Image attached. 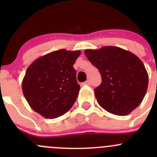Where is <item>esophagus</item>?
I'll return each instance as SVG.
<instances>
[{
	"mask_svg": "<svg viewBox=\"0 0 157 157\" xmlns=\"http://www.w3.org/2000/svg\"><path fill=\"white\" fill-rule=\"evenodd\" d=\"M83 85H87V86H90V80H86V81H85L84 83H83Z\"/></svg>",
	"mask_w": 157,
	"mask_h": 157,
	"instance_id": "esophagus-1",
	"label": "esophagus"
}]
</instances>
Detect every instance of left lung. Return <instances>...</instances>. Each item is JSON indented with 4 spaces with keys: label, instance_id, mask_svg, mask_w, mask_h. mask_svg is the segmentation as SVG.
<instances>
[{
    "label": "left lung",
    "instance_id": "obj_1",
    "mask_svg": "<svg viewBox=\"0 0 157 157\" xmlns=\"http://www.w3.org/2000/svg\"><path fill=\"white\" fill-rule=\"evenodd\" d=\"M84 52L102 76V83L94 90L96 100L102 108L114 115L124 116L141 103L149 79L138 57L115 46L86 49Z\"/></svg>",
    "mask_w": 157,
    "mask_h": 157
}]
</instances>
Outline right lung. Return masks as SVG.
Segmentation results:
<instances>
[{"mask_svg":"<svg viewBox=\"0 0 157 157\" xmlns=\"http://www.w3.org/2000/svg\"><path fill=\"white\" fill-rule=\"evenodd\" d=\"M81 52L60 49L39 57L22 81L26 101L45 118H55L72 108L80 90L73 65Z\"/></svg>","mask_w":157,"mask_h":157,"instance_id":"add662e5","label":"right lung"}]
</instances>
